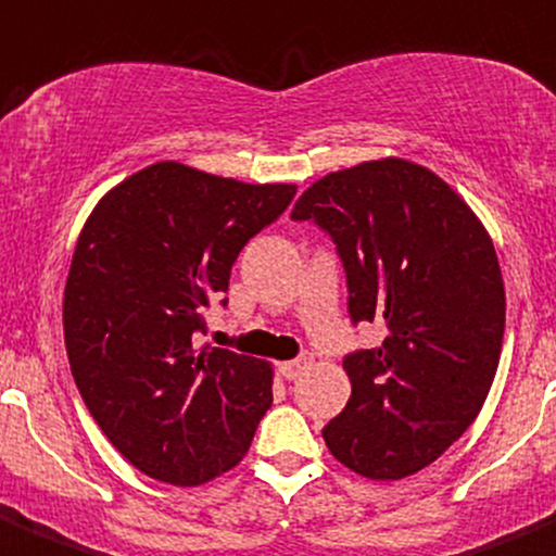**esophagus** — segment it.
Segmentation results:
<instances>
[{
    "label": "esophagus",
    "instance_id": "34e87169",
    "mask_svg": "<svg viewBox=\"0 0 556 556\" xmlns=\"http://www.w3.org/2000/svg\"><path fill=\"white\" fill-rule=\"evenodd\" d=\"M309 366H312V355L304 353V355H299V358L279 364V371H282V377H288V380H295V377H299L301 371L309 369Z\"/></svg>",
    "mask_w": 556,
    "mask_h": 556
}]
</instances>
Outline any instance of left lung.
<instances>
[{
	"mask_svg": "<svg viewBox=\"0 0 556 556\" xmlns=\"http://www.w3.org/2000/svg\"><path fill=\"white\" fill-rule=\"evenodd\" d=\"M293 219L337 241L353 320H382L344 358L348 407L328 451L369 481L432 465L481 413L503 353L505 285L492 236L465 198L418 163L382 157L306 187Z\"/></svg>",
	"mask_w": 556,
	"mask_h": 556,
	"instance_id": "8db88e82",
	"label": "left lung"
}]
</instances>
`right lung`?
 Here are the masks:
<instances>
[{"label":"right lung","mask_w":556,"mask_h":556,"mask_svg":"<svg viewBox=\"0 0 556 556\" xmlns=\"http://www.w3.org/2000/svg\"><path fill=\"white\" fill-rule=\"evenodd\" d=\"M293 195L165 160L111 187L80 228L62 304L70 369L113 448L154 481L233 470L271 407V364L198 348L195 331Z\"/></svg>","instance_id":"1"}]
</instances>
